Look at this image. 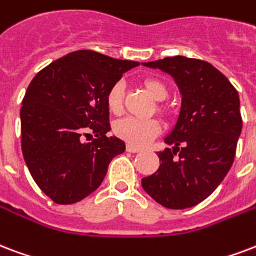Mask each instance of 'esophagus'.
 <instances>
[{"label": "esophagus", "mask_w": 256, "mask_h": 256, "mask_svg": "<svg viewBox=\"0 0 256 256\" xmlns=\"http://www.w3.org/2000/svg\"><path fill=\"white\" fill-rule=\"evenodd\" d=\"M126 150H128V153H140L142 149H140V148H136V146H132V145H128L126 146Z\"/></svg>", "instance_id": "obj_1"}]
</instances>
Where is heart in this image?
Here are the masks:
<instances>
[{
	"mask_svg": "<svg viewBox=\"0 0 256 256\" xmlns=\"http://www.w3.org/2000/svg\"><path fill=\"white\" fill-rule=\"evenodd\" d=\"M144 87L146 91L152 95L156 100H164L168 96V87L162 82L156 78H148L144 80ZM124 87L122 82H116L111 86L106 94V104L107 108L112 114L118 115L124 107ZM160 111H162L160 108ZM161 132V126L157 120H140L128 116L124 120H116L114 124L115 136H120L132 146H145L148 145L153 138L158 136Z\"/></svg>",
	"mask_w": 256,
	"mask_h": 256,
	"instance_id": "1",
	"label": "heart"
}]
</instances>
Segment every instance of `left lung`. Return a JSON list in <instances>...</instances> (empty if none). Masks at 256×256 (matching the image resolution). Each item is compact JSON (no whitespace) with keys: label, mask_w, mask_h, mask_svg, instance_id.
Returning <instances> with one entry per match:
<instances>
[{"label":"left lung","mask_w":256,"mask_h":256,"mask_svg":"<svg viewBox=\"0 0 256 256\" xmlns=\"http://www.w3.org/2000/svg\"><path fill=\"white\" fill-rule=\"evenodd\" d=\"M144 66L174 79L181 108L174 128L165 136V144L173 149L160 152L158 170L142 178V188L169 210L198 206L219 186L235 158L242 132L239 94L204 60L173 56Z\"/></svg>","instance_id":"1"}]
</instances>
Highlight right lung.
<instances>
[{
  "label": "right lung",
  "instance_id": "1",
  "mask_svg": "<svg viewBox=\"0 0 256 256\" xmlns=\"http://www.w3.org/2000/svg\"><path fill=\"white\" fill-rule=\"evenodd\" d=\"M138 62L75 50L42 68L20 110L21 149L38 188L56 204H74L102 184L124 142L110 132L106 94ZM96 136L91 142L84 136Z\"/></svg>",
  "mask_w": 256,
  "mask_h": 256
}]
</instances>
